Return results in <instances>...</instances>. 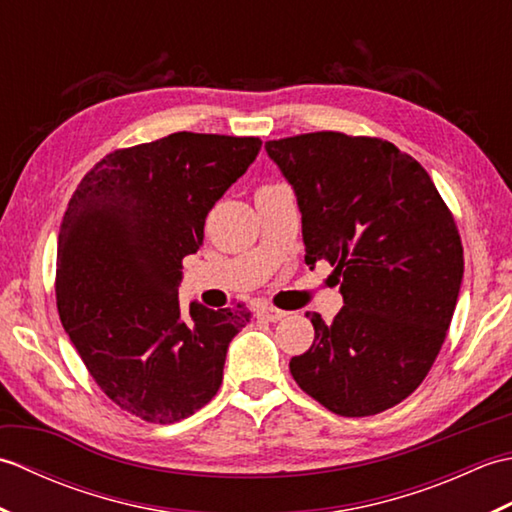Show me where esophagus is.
I'll return each instance as SVG.
<instances>
[{
  "label": "esophagus",
  "instance_id": "obj_1",
  "mask_svg": "<svg viewBox=\"0 0 512 512\" xmlns=\"http://www.w3.org/2000/svg\"><path fill=\"white\" fill-rule=\"evenodd\" d=\"M257 317H262L266 321H279V319L286 317V312L275 308V306H262L257 310Z\"/></svg>",
  "mask_w": 512,
  "mask_h": 512
}]
</instances>
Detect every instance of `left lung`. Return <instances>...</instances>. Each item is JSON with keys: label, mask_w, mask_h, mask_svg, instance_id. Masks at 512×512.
I'll return each mask as SVG.
<instances>
[{"label": "left lung", "mask_w": 512, "mask_h": 512, "mask_svg": "<svg viewBox=\"0 0 512 512\" xmlns=\"http://www.w3.org/2000/svg\"><path fill=\"white\" fill-rule=\"evenodd\" d=\"M295 187L306 264L328 262L345 306L308 312L314 341L290 361L297 385L347 418L411 396L442 350L464 275L453 213L416 158L372 136L268 140Z\"/></svg>", "instance_id": "8db88e82"}]
</instances>
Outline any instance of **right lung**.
<instances>
[{"label": "right lung", "mask_w": 512, "mask_h": 512, "mask_svg": "<svg viewBox=\"0 0 512 512\" xmlns=\"http://www.w3.org/2000/svg\"><path fill=\"white\" fill-rule=\"evenodd\" d=\"M259 149L257 136L193 132L114 149L68 202L54 279L59 317L94 383L140 420L189 418L222 385L228 343L250 310L191 303L184 317L178 284L206 215Z\"/></svg>", "instance_id": "1"}]
</instances>
